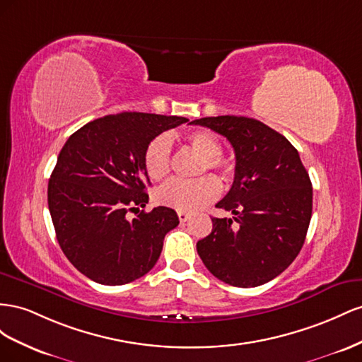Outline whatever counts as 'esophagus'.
Here are the masks:
<instances>
[{"label":"esophagus","mask_w":362,"mask_h":362,"mask_svg":"<svg viewBox=\"0 0 362 362\" xmlns=\"http://www.w3.org/2000/svg\"><path fill=\"white\" fill-rule=\"evenodd\" d=\"M177 215H179V220H180V223L188 221V220H189V216H191L188 212H183V211H179V212H177Z\"/></svg>","instance_id":"34e87169"}]
</instances>
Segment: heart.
<instances>
[{
    "instance_id": "obj_1",
    "label": "heart",
    "mask_w": 362,
    "mask_h": 362,
    "mask_svg": "<svg viewBox=\"0 0 362 362\" xmlns=\"http://www.w3.org/2000/svg\"><path fill=\"white\" fill-rule=\"evenodd\" d=\"M189 148L202 158L200 173L206 170L218 171L224 179L233 174L232 162L221 156L220 138L211 130H195L188 133ZM144 165L153 180H163L171 171V141L160 135L154 138L144 151ZM221 191L218 180L212 175H203L195 180H171L158 191V200L183 212H194L214 202Z\"/></svg>"
}]
</instances>
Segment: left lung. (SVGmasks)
Masks as SVG:
<instances>
[{
    "instance_id": "1",
    "label": "left lung",
    "mask_w": 362,
    "mask_h": 362,
    "mask_svg": "<svg viewBox=\"0 0 362 362\" xmlns=\"http://www.w3.org/2000/svg\"><path fill=\"white\" fill-rule=\"evenodd\" d=\"M192 124L223 135L236 158L232 188L215 204L230 211L233 220L214 216L197 253L215 277L232 286L270 282L300 252L313 215V185L298 151L253 118L223 115Z\"/></svg>"
}]
</instances>
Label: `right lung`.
Returning a JSON list of instances; mask_svg holds the SVG:
<instances>
[{
  "instance_id": "add662e5",
  "label": "right lung",
  "mask_w": 362,
  "mask_h": 362,
  "mask_svg": "<svg viewBox=\"0 0 362 362\" xmlns=\"http://www.w3.org/2000/svg\"><path fill=\"white\" fill-rule=\"evenodd\" d=\"M189 119L122 112L72 133L48 182V209L62 252L101 285H124L158 262L163 238L179 224L174 209L148 203L144 151L162 132ZM139 215L129 221L127 214Z\"/></svg>"
}]
</instances>
